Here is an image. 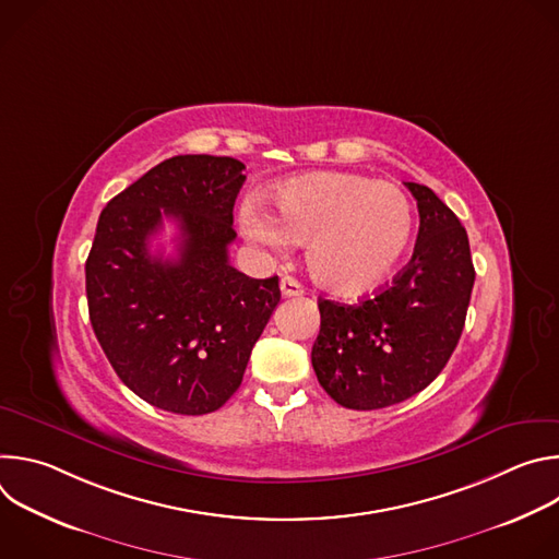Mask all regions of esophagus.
Instances as JSON below:
<instances>
[{
    "instance_id": "34e87169",
    "label": "esophagus",
    "mask_w": 559,
    "mask_h": 559,
    "mask_svg": "<svg viewBox=\"0 0 559 559\" xmlns=\"http://www.w3.org/2000/svg\"><path fill=\"white\" fill-rule=\"evenodd\" d=\"M281 294L283 296H300L302 294V285L294 276H283L281 278Z\"/></svg>"
}]
</instances>
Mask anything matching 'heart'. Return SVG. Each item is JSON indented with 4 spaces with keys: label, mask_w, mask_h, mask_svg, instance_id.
<instances>
[{
    "label": "heart",
    "mask_w": 559,
    "mask_h": 559,
    "mask_svg": "<svg viewBox=\"0 0 559 559\" xmlns=\"http://www.w3.org/2000/svg\"><path fill=\"white\" fill-rule=\"evenodd\" d=\"M272 214L259 201L241 205L243 234L263 250L285 252L307 241V267L323 287L356 296L384 283L414 236V207L393 183L354 173H316L274 192Z\"/></svg>",
    "instance_id": "b5f03b06"
}]
</instances>
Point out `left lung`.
I'll list each match as a JSON object with an SVG mask.
<instances>
[{
  "mask_svg": "<svg viewBox=\"0 0 559 559\" xmlns=\"http://www.w3.org/2000/svg\"><path fill=\"white\" fill-rule=\"evenodd\" d=\"M420 229L409 265L356 305L318 298L321 334L311 347L318 382L347 409H384L420 393L449 362L475 270L457 216L420 183Z\"/></svg>",
  "mask_w": 559,
  "mask_h": 559,
  "instance_id": "obj_1",
  "label": "left lung"
}]
</instances>
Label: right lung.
<instances>
[{"label":"right lung","instance_id":"add662e5","mask_svg":"<svg viewBox=\"0 0 559 559\" xmlns=\"http://www.w3.org/2000/svg\"><path fill=\"white\" fill-rule=\"evenodd\" d=\"M243 170L231 156L166 158L97 223L86 261L95 336L121 382L164 412L223 407L281 300L278 276L250 278L227 261ZM164 215L180 225L177 260L148 252Z\"/></svg>","mask_w":559,"mask_h":559}]
</instances>
